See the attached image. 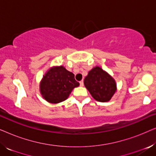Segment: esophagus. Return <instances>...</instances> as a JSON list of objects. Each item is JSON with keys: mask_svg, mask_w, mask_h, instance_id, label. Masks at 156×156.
<instances>
[{"mask_svg": "<svg viewBox=\"0 0 156 156\" xmlns=\"http://www.w3.org/2000/svg\"><path fill=\"white\" fill-rule=\"evenodd\" d=\"M80 86H81V87H83V86H84V82H83V80L80 81Z\"/></svg>", "mask_w": 156, "mask_h": 156, "instance_id": "esophagus-1", "label": "esophagus"}]
</instances>
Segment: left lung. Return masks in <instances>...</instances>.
Here are the masks:
<instances>
[{"mask_svg":"<svg viewBox=\"0 0 156 156\" xmlns=\"http://www.w3.org/2000/svg\"><path fill=\"white\" fill-rule=\"evenodd\" d=\"M84 86L95 100L100 102L110 101L117 91L116 81L108 72L96 66L84 78Z\"/></svg>","mask_w":156,"mask_h":156,"instance_id":"obj_1","label":"left lung"}]
</instances>
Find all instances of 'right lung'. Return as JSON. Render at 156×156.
Masks as SVG:
<instances>
[{
    "instance_id": "right-lung-1",
    "label": "right lung",
    "mask_w": 156,
    "mask_h": 156,
    "mask_svg": "<svg viewBox=\"0 0 156 156\" xmlns=\"http://www.w3.org/2000/svg\"><path fill=\"white\" fill-rule=\"evenodd\" d=\"M80 86L74 74L64 66L50 68L40 82V91L44 100L51 104H58L69 97L72 91Z\"/></svg>"
}]
</instances>
